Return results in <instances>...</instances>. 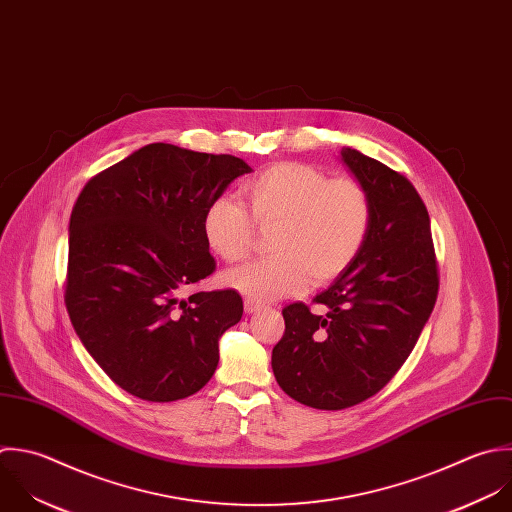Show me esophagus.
Returning a JSON list of instances; mask_svg holds the SVG:
<instances>
[{"label": "esophagus", "instance_id": "1", "mask_svg": "<svg viewBox=\"0 0 512 512\" xmlns=\"http://www.w3.org/2000/svg\"><path fill=\"white\" fill-rule=\"evenodd\" d=\"M261 307H263V305H261L259 301H255V299H245V311H247V313H257Z\"/></svg>", "mask_w": 512, "mask_h": 512}]
</instances>
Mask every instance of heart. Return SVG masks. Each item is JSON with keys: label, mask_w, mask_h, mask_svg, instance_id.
Instances as JSON below:
<instances>
[{"label": "heart", "mask_w": 512, "mask_h": 512, "mask_svg": "<svg viewBox=\"0 0 512 512\" xmlns=\"http://www.w3.org/2000/svg\"><path fill=\"white\" fill-rule=\"evenodd\" d=\"M243 206L229 197L211 201L203 215L209 249L225 263L253 251L255 229L267 231V259L227 273L235 291L255 301L299 293L307 279L323 285L361 253L373 223L371 195L351 177H333L313 165H271L239 187Z\"/></svg>", "instance_id": "heart-1"}]
</instances>
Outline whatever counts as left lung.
<instances>
[{"mask_svg": "<svg viewBox=\"0 0 512 512\" xmlns=\"http://www.w3.org/2000/svg\"><path fill=\"white\" fill-rule=\"evenodd\" d=\"M345 163L373 203L369 237L355 261L305 303L283 309L273 347L279 387L295 401L341 411L377 395L403 367L439 295L429 211L415 185L385 163L345 147Z\"/></svg>", "mask_w": 512, "mask_h": 512, "instance_id": "1", "label": "left lung"}]
</instances>
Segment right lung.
Returning <instances> with one entry per match:
<instances>
[{"mask_svg": "<svg viewBox=\"0 0 512 512\" xmlns=\"http://www.w3.org/2000/svg\"><path fill=\"white\" fill-rule=\"evenodd\" d=\"M251 167L151 143L93 175L69 217L65 307L87 353L151 403L207 385L219 337L241 321L235 289L191 291L215 271L203 215Z\"/></svg>", "mask_w": 512, "mask_h": 512, "instance_id": "add662e5", "label": "right lung"}]
</instances>
